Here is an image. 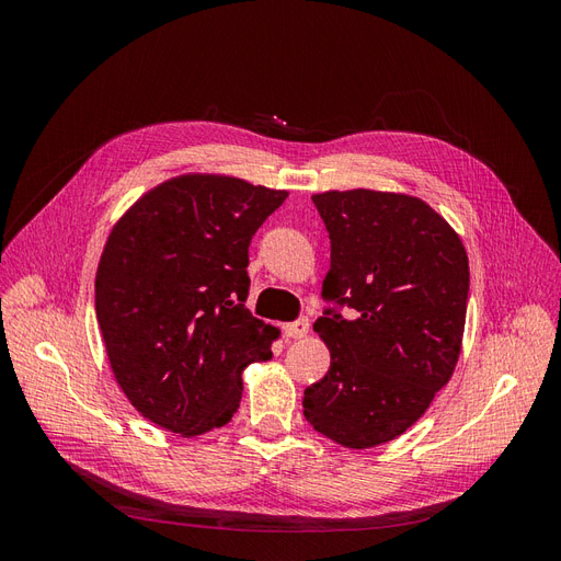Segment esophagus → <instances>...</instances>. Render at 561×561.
Instances as JSON below:
<instances>
[{
    "label": "esophagus",
    "instance_id": "obj_1",
    "mask_svg": "<svg viewBox=\"0 0 561 561\" xmlns=\"http://www.w3.org/2000/svg\"><path fill=\"white\" fill-rule=\"evenodd\" d=\"M283 334L287 339H304L309 334V320L307 318H299L295 322H287V325H283Z\"/></svg>",
    "mask_w": 561,
    "mask_h": 561
}]
</instances>
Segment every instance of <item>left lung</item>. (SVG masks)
<instances>
[{
    "label": "left lung",
    "mask_w": 561,
    "mask_h": 561,
    "mask_svg": "<svg viewBox=\"0 0 561 561\" xmlns=\"http://www.w3.org/2000/svg\"><path fill=\"white\" fill-rule=\"evenodd\" d=\"M330 233L313 330L330 369L304 390V416L336 445L390 443L426 414L461 353L468 309V254L443 215L407 194L351 190L311 196Z\"/></svg>",
    "instance_id": "left-lung-1"
}]
</instances>
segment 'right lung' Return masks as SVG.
<instances>
[{"instance_id":"1","label":"right lung","mask_w":561,"mask_h":561,"mask_svg":"<svg viewBox=\"0 0 561 561\" xmlns=\"http://www.w3.org/2000/svg\"><path fill=\"white\" fill-rule=\"evenodd\" d=\"M287 198L231 175L190 173L142 194L110 231L95 316L124 396L157 426L196 437L231 421L243 369L278 330L245 309L248 248Z\"/></svg>"}]
</instances>
